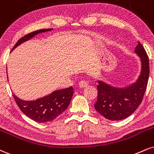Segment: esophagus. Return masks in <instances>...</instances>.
Masks as SVG:
<instances>
[{
  "label": "esophagus",
  "mask_w": 154,
  "mask_h": 154,
  "mask_svg": "<svg viewBox=\"0 0 154 154\" xmlns=\"http://www.w3.org/2000/svg\"><path fill=\"white\" fill-rule=\"evenodd\" d=\"M88 82H87L86 80H81L80 82H79V88H85L86 87H88Z\"/></svg>",
  "instance_id": "esophagus-1"
}]
</instances>
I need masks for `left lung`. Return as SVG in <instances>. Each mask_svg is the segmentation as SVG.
<instances>
[{"label": "left lung", "instance_id": "left-lung-1", "mask_svg": "<svg viewBox=\"0 0 154 154\" xmlns=\"http://www.w3.org/2000/svg\"><path fill=\"white\" fill-rule=\"evenodd\" d=\"M135 52L141 63L140 73L136 82L125 88H117L103 81H97V100L94 106L107 119H125L133 113L141 103L149 80V57L139 42Z\"/></svg>", "mask_w": 154, "mask_h": 154}]
</instances>
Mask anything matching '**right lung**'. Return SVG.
<instances>
[{"label":"right lung","instance_id":"1","mask_svg":"<svg viewBox=\"0 0 154 154\" xmlns=\"http://www.w3.org/2000/svg\"><path fill=\"white\" fill-rule=\"evenodd\" d=\"M52 29H40L26 35L18 41L11 51L23 42L30 40L36 35L51 31ZM73 94V88L70 87L62 90H55L49 95L35 100H23L18 97L14 93H13V95L18 107L26 116L38 123H47L55 119L67 108Z\"/></svg>","mask_w":154,"mask_h":154}]
</instances>
